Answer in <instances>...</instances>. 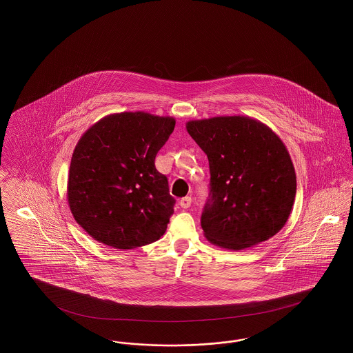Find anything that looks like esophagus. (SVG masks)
I'll use <instances>...</instances> for the list:
<instances>
[{
    "label": "esophagus",
    "mask_w": 353,
    "mask_h": 353,
    "mask_svg": "<svg viewBox=\"0 0 353 353\" xmlns=\"http://www.w3.org/2000/svg\"><path fill=\"white\" fill-rule=\"evenodd\" d=\"M190 203H192V199H190L189 196H186V197H183V199L180 200V206H181L183 209H188V208L190 206Z\"/></svg>",
    "instance_id": "1"
}]
</instances>
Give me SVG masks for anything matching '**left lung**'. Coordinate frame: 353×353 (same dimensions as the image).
I'll use <instances>...</instances> for the list:
<instances>
[{
	"mask_svg": "<svg viewBox=\"0 0 353 353\" xmlns=\"http://www.w3.org/2000/svg\"><path fill=\"white\" fill-rule=\"evenodd\" d=\"M186 130L209 160V196L201 216L208 241L242 250L276 234L296 194L295 169L283 141L248 117L192 120Z\"/></svg>",
	"mask_w": 353,
	"mask_h": 353,
	"instance_id": "left-lung-1",
	"label": "left lung"
}]
</instances>
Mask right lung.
Returning <instances> with one entry per match:
<instances>
[{
	"mask_svg": "<svg viewBox=\"0 0 353 353\" xmlns=\"http://www.w3.org/2000/svg\"><path fill=\"white\" fill-rule=\"evenodd\" d=\"M174 124L169 117L121 112L84 132L71 157L68 200L87 234L128 250L165 233L176 200L154 159Z\"/></svg>",
	"mask_w": 353,
	"mask_h": 353,
	"instance_id": "add662e5",
	"label": "right lung"
}]
</instances>
